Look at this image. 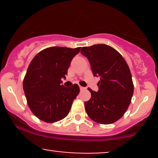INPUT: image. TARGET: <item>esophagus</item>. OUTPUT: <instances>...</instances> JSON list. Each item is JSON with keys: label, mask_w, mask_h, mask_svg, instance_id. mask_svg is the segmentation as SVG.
<instances>
[{"label": "esophagus", "mask_w": 158, "mask_h": 158, "mask_svg": "<svg viewBox=\"0 0 158 158\" xmlns=\"http://www.w3.org/2000/svg\"><path fill=\"white\" fill-rule=\"evenodd\" d=\"M79 88H80L81 90H85L86 89V88H85V87H82V86H80L79 87Z\"/></svg>", "instance_id": "obj_1"}]
</instances>
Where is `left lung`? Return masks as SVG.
I'll return each mask as SVG.
<instances>
[{"mask_svg":"<svg viewBox=\"0 0 158 158\" xmlns=\"http://www.w3.org/2000/svg\"><path fill=\"white\" fill-rule=\"evenodd\" d=\"M88 58L94 77H99V90H88L91 98L85 102V108L92 120L110 124L118 120L128 109L134 93L129 68L115 49L106 44H94L81 48Z\"/></svg>","mask_w":158,"mask_h":158,"instance_id":"8db88e82","label":"left lung"}]
</instances>
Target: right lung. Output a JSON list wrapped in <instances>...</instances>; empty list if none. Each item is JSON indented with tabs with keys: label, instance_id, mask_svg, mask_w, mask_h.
<instances>
[{
	"label": "right lung",
	"instance_id": "1",
	"mask_svg": "<svg viewBox=\"0 0 158 158\" xmlns=\"http://www.w3.org/2000/svg\"><path fill=\"white\" fill-rule=\"evenodd\" d=\"M81 48L52 47L33 58L25 76L23 88L27 103L35 117L46 123H55L67 117L73 101L79 93L77 84L64 87L73 58Z\"/></svg>",
	"mask_w": 158,
	"mask_h": 158
}]
</instances>
